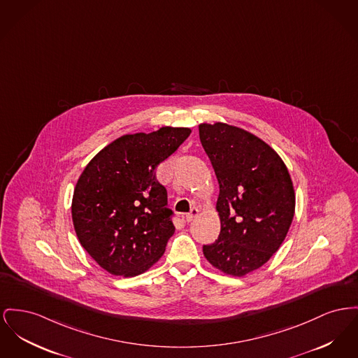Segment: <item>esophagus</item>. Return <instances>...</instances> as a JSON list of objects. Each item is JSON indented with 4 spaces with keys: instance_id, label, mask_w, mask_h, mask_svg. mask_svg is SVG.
Instances as JSON below:
<instances>
[{
    "instance_id": "34e87169",
    "label": "esophagus",
    "mask_w": 358,
    "mask_h": 358,
    "mask_svg": "<svg viewBox=\"0 0 358 358\" xmlns=\"http://www.w3.org/2000/svg\"><path fill=\"white\" fill-rule=\"evenodd\" d=\"M199 213H200V210H197V208H192L190 210L189 213H187V216H185V220L190 223V222H193L197 216H199Z\"/></svg>"
}]
</instances>
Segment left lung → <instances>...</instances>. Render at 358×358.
I'll return each instance as SVG.
<instances>
[{
  "label": "left lung",
  "instance_id": "8db88e82",
  "mask_svg": "<svg viewBox=\"0 0 358 358\" xmlns=\"http://www.w3.org/2000/svg\"><path fill=\"white\" fill-rule=\"evenodd\" d=\"M200 142L219 182L220 234L203 246L213 268L243 277L265 265L284 242L294 215V182L281 157L252 132L201 123Z\"/></svg>",
  "mask_w": 358,
  "mask_h": 358
}]
</instances>
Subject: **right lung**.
<instances>
[{"label": "right lung", "mask_w": 358, "mask_h": 358, "mask_svg": "<svg viewBox=\"0 0 358 358\" xmlns=\"http://www.w3.org/2000/svg\"><path fill=\"white\" fill-rule=\"evenodd\" d=\"M190 132L166 126L126 134L85 166L73 193V226L81 246L108 273H145L165 252L176 229L155 170Z\"/></svg>", "instance_id": "obj_1"}]
</instances>
